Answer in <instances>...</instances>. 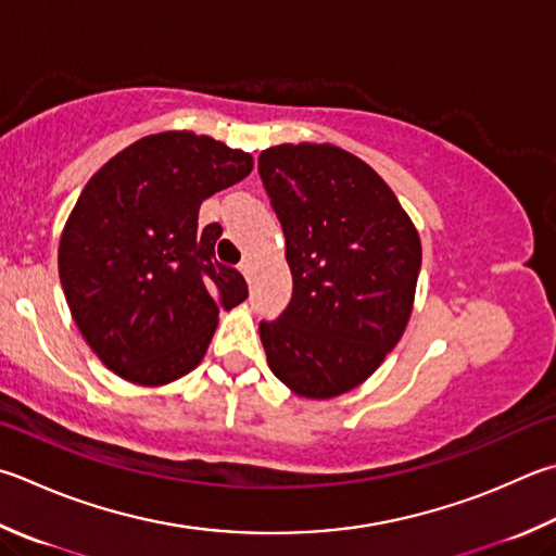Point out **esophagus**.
I'll use <instances>...</instances> for the list:
<instances>
[{"mask_svg":"<svg viewBox=\"0 0 556 556\" xmlns=\"http://www.w3.org/2000/svg\"><path fill=\"white\" fill-rule=\"evenodd\" d=\"M238 269H240V271H243V277H245V279H250V275H252V262H250L248 257H243V260H240V265H238Z\"/></svg>","mask_w":556,"mask_h":556,"instance_id":"obj_1","label":"esophagus"}]
</instances>
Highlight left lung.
<instances>
[{
	"mask_svg": "<svg viewBox=\"0 0 556 556\" xmlns=\"http://www.w3.org/2000/svg\"><path fill=\"white\" fill-rule=\"evenodd\" d=\"M257 169L294 277L289 306L260 320L269 369L306 399L340 396L406 330L418 233L387 181L336 146L262 150Z\"/></svg>",
	"mask_w": 556,
	"mask_h": 556,
	"instance_id": "obj_1",
	"label": "left lung"
}]
</instances>
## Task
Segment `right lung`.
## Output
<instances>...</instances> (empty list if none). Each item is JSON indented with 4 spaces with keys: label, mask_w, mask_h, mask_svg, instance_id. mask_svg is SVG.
<instances>
[{
    "label": "right lung",
    "mask_w": 556,
    "mask_h": 556,
    "mask_svg": "<svg viewBox=\"0 0 556 556\" xmlns=\"http://www.w3.org/2000/svg\"><path fill=\"white\" fill-rule=\"evenodd\" d=\"M250 169L243 150L185 130L140 138L87 181L60 238V285L118 377L157 387L187 375L218 311L248 299L243 275L216 262L220 226L199 228V206Z\"/></svg>",
    "instance_id": "right-lung-1"
}]
</instances>
